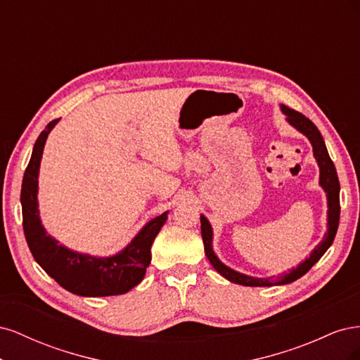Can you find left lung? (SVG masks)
I'll use <instances>...</instances> for the list:
<instances>
[{
  "label": "left lung",
  "mask_w": 360,
  "mask_h": 360,
  "mask_svg": "<svg viewBox=\"0 0 360 360\" xmlns=\"http://www.w3.org/2000/svg\"><path fill=\"white\" fill-rule=\"evenodd\" d=\"M281 111L287 115V122L292 127H296L300 134L307 136L312 144L314 158L317 159V163L320 167V184L324 189L326 195H328V207H329L328 233L324 234L323 240L314 248L309 258L302 261V263L296 269L290 270V274H284V275L276 276V278H254V276L238 274V271L225 266L222 261L216 257V254L213 252V248H212V240H213L212 225L209 221H207V217L201 214V236H202L204 250H205L207 258H209L212 266L217 270V274H221L225 279L234 282V284H240V285H246V287L284 285V284H290V282H294L296 279L302 278L324 255L326 250L330 248V245L333 243V238L336 236V231H338V225H340V212H341L340 180H338L335 165L328 153V148H326V144H324L320 130L311 122L309 118H307L297 111L290 110V108L285 105H281Z\"/></svg>",
  "instance_id": "1"
}]
</instances>
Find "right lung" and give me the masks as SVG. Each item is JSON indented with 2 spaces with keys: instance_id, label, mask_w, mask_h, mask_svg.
<instances>
[{
  "instance_id": "add662e5",
  "label": "right lung",
  "mask_w": 360,
  "mask_h": 360,
  "mask_svg": "<svg viewBox=\"0 0 360 360\" xmlns=\"http://www.w3.org/2000/svg\"><path fill=\"white\" fill-rule=\"evenodd\" d=\"M58 120H52L39 135L24 174L20 204H22V224L28 248L39 266L64 290L85 297L124 294L144 279L151 261V245L165 224L168 212L151 219L134 237L132 242L112 257L79 254L58 245L56 238L51 237L43 228L37 202V179L43 148L49 132L58 123Z\"/></svg>"
}]
</instances>
